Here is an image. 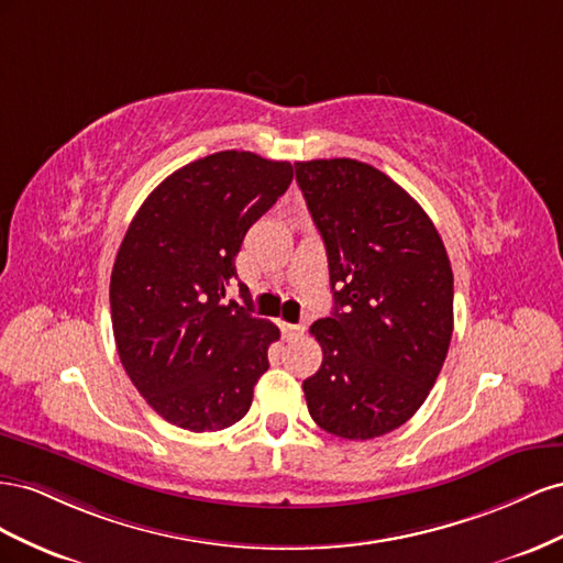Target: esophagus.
Here are the masks:
<instances>
[{"mask_svg":"<svg viewBox=\"0 0 563 563\" xmlns=\"http://www.w3.org/2000/svg\"><path fill=\"white\" fill-rule=\"evenodd\" d=\"M280 332L285 342L297 340L299 334H303V325H295V323H280Z\"/></svg>","mask_w":563,"mask_h":563,"instance_id":"esophagus-1","label":"esophagus"}]
</instances>
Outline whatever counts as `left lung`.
Returning <instances> with one entry per match:
<instances>
[{
    "instance_id": "8db88e82",
    "label": "left lung",
    "mask_w": 563,
    "mask_h": 563,
    "mask_svg": "<svg viewBox=\"0 0 563 563\" xmlns=\"http://www.w3.org/2000/svg\"><path fill=\"white\" fill-rule=\"evenodd\" d=\"M325 243L334 309L311 325L323 349L303 379L313 422L351 441L406 424L437 382L453 336V268L427 212L373 165L295 163Z\"/></svg>"
}]
</instances>
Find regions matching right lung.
Instances as JSON below:
<instances>
[{
	"label": "right lung",
	"mask_w": 563,
	"mask_h": 563,
	"mask_svg": "<svg viewBox=\"0 0 563 563\" xmlns=\"http://www.w3.org/2000/svg\"><path fill=\"white\" fill-rule=\"evenodd\" d=\"M292 165L221 151L169 174L139 207L110 276L112 334L146 404L188 431L243 420L280 330L250 307L235 254L292 184Z\"/></svg>",
	"instance_id": "obj_1"
}]
</instances>
